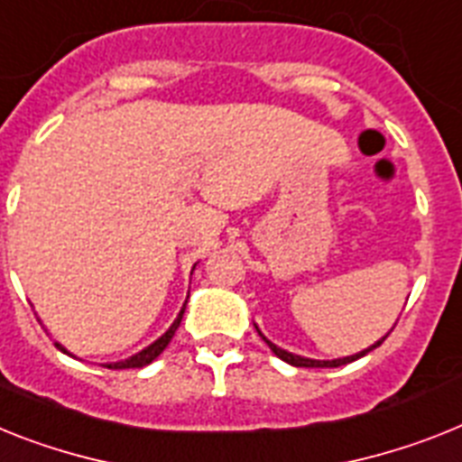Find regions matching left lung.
<instances>
[{"mask_svg": "<svg viewBox=\"0 0 462 462\" xmlns=\"http://www.w3.org/2000/svg\"><path fill=\"white\" fill-rule=\"evenodd\" d=\"M257 328V326H254ZM257 333H259V328H257ZM259 337H262V340L266 342V345H269V349H272L273 354H276L278 359H283L285 364H291V365H297V368H337V365H345V364H352V361H356V359H361V356H365V354L368 352H373V349H375V346H380L384 342V337H387V335H384L383 340H377L375 345L373 346H368V349H364V352H359V354H354V356H345V359H333V361H316V359H304V356H297V354H291V352H285V349H281V346H276L273 345V342H269L264 337V335L259 333Z\"/></svg>", "mask_w": 462, "mask_h": 462, "instance_id": "1", "label": "left lung"}]
</instances>
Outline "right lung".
<instances>
[{"instance_id":"obj_1","label":"right lung","mask_w":462,"mask_h":462,"mask_svg":"<svg viewBox=\"0 0 462 462\" xmlns=\"http://www.w3.org/2000/svg\"><path fill=\"white\" fill-rule=\"evenodd\" d=\"M184 309H186V304H184V307H181V311H179V316H177V321L171 323L170 330H167V333L162 335V337H158V340H155L153 345H148L146 349H141L139 354H134V356H129V359H125V361H117V364H106V368H116V371H120V368H143V365H148V364H151V361L158 359L160 354H162V349H165V346L170 345L171 337H174V333H177L179 323H181V316H184ZM56 346H59V349L63 354H68L66 346H60L59 342H56Z\"/></svg>"}]
</instances>
